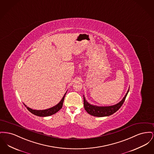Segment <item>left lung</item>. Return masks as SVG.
Here are the masks:
<instances>
[{
  "label": "left lung",
  "instance_id": "left-lung-1",
  "mask_svg": "<svg viewBox=\"0 0 154 154\" xmlns=\"http://www.w3.org/2000/svg\"><path fill=\"white\" fill-rule=\"evenodd\" d=\"M129 89L128 90L127 93L126 94L125 96L123 97L121 101L118 103L116 105L109 106H97L94 105H90L88 103L85 98L83 96V103H84V108L85 110L87 111L88 113L91 115L97 116V117H103V116H106L111 115L112 114L116 112L123 105L126 97L127 96Z\"/></svg>",
  "mask_w": 154,
  "mask_h": 154
}]
</instances>
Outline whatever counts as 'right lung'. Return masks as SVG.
Listing matches in <instances>:
<instances>
[{
  "instance_id": "right-lung-1",
  "label": "right lung",
  "mask_w": 154,
  "mask_h": 154,
  "mask_svg": "<svg viewBox=\"0 0 154 154\" xmlns=\"http://www.w3.org/2000/svg\"><path fill=\"white\" fill-rule=\"evenodd\" d=\"M65 94H66V93H65V95L64 96L63 98H62V100H61V101L57 105L52 107V108H50L49 109H45V110H34V109H31L29 107H27V106H26V108L29 112H31L33 115H35L36 116H48L52 115L57 112L63 107ZM25 106H26V105H25Z\"/></svg>"
}]
</instances>
